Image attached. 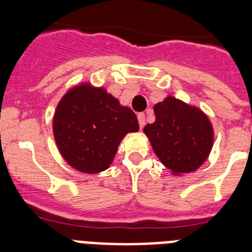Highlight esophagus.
<instances>
[{"mask_svg": "<svg viewBox=\"0 0 252 252\" xmlns=\"http://www.w3.org/2000/svg\"><path fill=\"white\" fill-rule=\"evenodd\" d=\"M137 119L138 124H140V128H144V126H145V114H138Z\"/></svg>", "mask_w": 252, "mask_h": 252, "instance_id": "34e87169", "label": "esophagus"}]
</instances>
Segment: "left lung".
Masks as SVG:
<instances>
[{
    "label": "left lung",
    "mask_w": 252,
    "mask_h": 252,
    "mask_svg": "<svg viewBox=\"0 0 252 252\" xmlns=\"http://www.w3.org/2000/svg\"><path fill=\"white\" fill-rule=\"evenodd\" d=\"M156 122L144 132L159 161L174 175L196 171L213 146V126L197 107L174 96L154 106Z\"/></svg>",
    "instance_id": "1"
}]
</instances>
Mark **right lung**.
<instances>
[{
  "label": "right lung",
  "mask_w": 252,
  "mask_h": 252,
  "mask_svg": "<svg viewBox=\"0 0 252 252\" xmlns=\"http://www.w3.org/2000/svg\"><path fill=\"white\" fill-rule=\"evenodd\" d=\"M137 130L133 111L122 106L106 89L90 84L72 87L53 116V136L61 156L85 174L110 167L123 137Z\"/></svg>",
  "instance_id": "right-lung-1"
}]
</instances>
